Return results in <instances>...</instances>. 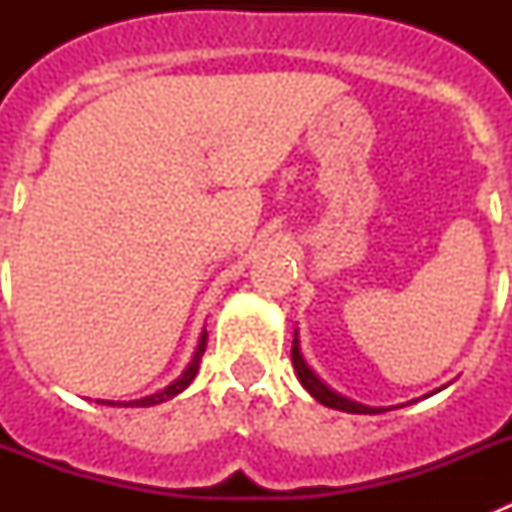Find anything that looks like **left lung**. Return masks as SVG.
I'll return each instance as SVG.
<instances>
[{"mask_svg":"<svg viewBox=\"0 0 512 512\" xmlns=\"http://www.w3.org/2000/svg\"><path fill=\"white\" fill-rule=\"evenodd\" d=\"M292 366H295L297 379L302 382V387H305V390L310 392L320 405H325V408L343 410V413H359V415H377V413H384V410H390V408H369V405H361V402L348 400V397L338 395L336 390H330L328 384H325L323 379L312 372L310 366H307L305 356H302L300 351V336H297V330H295V341H292ZM397 408H400V405H397Z\"/></svg>","mask_w":512,"mask_h":512,"instance_id":"left-lung-1","label":"left lung"}]
</instances>
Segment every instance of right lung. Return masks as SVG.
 I'll use <instances>...</instances> for the list:
<instances>
[{
	"mask_svg": "<svg viewBox=\"0 0 512 512\" xmlns=\"http://www.w3.org/2000/svg\"><path fill=\"white\" fill-rule=\"evenodd\" d=\"M205 346H207V330H202L200 343H197V348H194V356L187 364V369H184V372L179 374L169 387H164V390H158L153 392V395H146V397H140V400H130V402H115V400H97V402H102V405H112V408H151V405H158V402L171 400V397H176L179 392L187 390L189 384H192V379L197 377L202 354H205Z\"/></svg>",
	"mask_w": 512,
	"mask_h": 512,
	"instance_id": "add662e5",
	"label": "right lung"
}]
</instances>
